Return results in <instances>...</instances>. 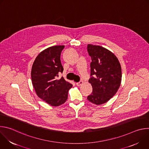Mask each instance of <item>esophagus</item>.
Segmentation results:
<instances>
[{
	"label": "esophagus",
	"instance_id": "34e87169",
	"mask_svg": "<svg viewBox=\"0 0 149 149\" xmlns=\"http://www.w3.org/2000/svg\"><path fill=\"white\" fill-rule=\"evenodd\" d=\"M83 84V81H79V82H77L76 83V85L77 86H81V85Z\"/></svg>",
	"mask_w": 149,
	"mask_h": 149
}]
</instances>
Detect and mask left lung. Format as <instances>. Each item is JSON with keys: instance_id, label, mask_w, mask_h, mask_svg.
<instances>
[{"instance_id": "8db88e82", "label": "left lung", "mask_w": 149, "mask_h": 149, "mask_svg": "<svg viewBox=\"0 0 149 149\" xmlns=\"http://www.w3.org/2000/svg\"><path fill=\"white\" fill-rule=\"evenodd\" d=\"M87 51L91 57V76L88 82L93 87L87 100L96 105L110 100L117 92L121 82V67L116 56L102 47L88 44Z\"/></svg>"}]
</instances>
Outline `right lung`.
<instances>
[{"label": "right lung", "instance_id": "add662e5", "mask_svg": "<svg viewBox=\"0 0 149 149\" xmlns=\"http://www.w3.org/2000/svg\"><path fill=\"white\" fill-rule=\"evenodd\" d=\"M64 45L49 47L40 52L35 58L31 70L33 87L37 95L48 104L57 107L64 103L72 85L58 73L63 72L60 56Z\"/></svg>", "mask_w": 149, "mask_h": 149}]
</instances>
